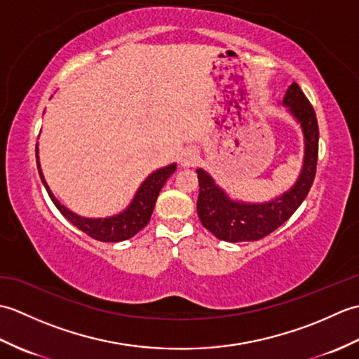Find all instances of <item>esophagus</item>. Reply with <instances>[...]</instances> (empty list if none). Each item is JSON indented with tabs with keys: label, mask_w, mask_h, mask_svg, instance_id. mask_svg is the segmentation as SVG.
<instances>
[{
	"label": "esophagus",
	"mask_w": 359,
	"mask_h": 359,
	"mask_svg": "<svg viewBox=\"0 0 359 359\" xmlns=\"http://www.w3.org/2000/svg\"><path fill=\"white\" fill-rule=\"evenodd\" d=\"M199 152L193 148H188L184 151V154L180 157V165L184 168H193L199 163Z\"/></svg>",
	"instance_id": "1"
}]
</instances>
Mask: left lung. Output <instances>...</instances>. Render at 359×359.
Instances as JSON below:
<instances>
[{
  "label": "left lung",
  "mask_w": 359,
  "mask_h": 359,
  "mask_svg": "<svg viewBox=\"0 0 359 359\" xmlns=\"http://www.w3.org/2000/svg\"><path fill=\"white\" fill-rule=\"evenodd\" d=\"M282 104L301 125L304 134V163L296 184L278 196L276 199L262 203H250L233 201L222 188L216 185L215 179L197 170L199 179V199L197 215L202 225L220 241L250 242L259 241L279 228L290 216L299 208L313 185L318 163L319 128L313 106L304 95L297 83L287 89Z\"/></svg>",
  "instance_id": "1"
}]
</instances>
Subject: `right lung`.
<instances>
[{
	"label": "right lung",
	"instance_id": "1",
	"mask_svg": "<svg viewBox=\"0 0 359 359\" xmlns=\"http://www.w3.org/2000/svg\"><path fill=\"white\" fill-rule=\"evenodd\" d=\"M35 154H36V166H38V174H40L43 185L48 191L50 201L53 205L58 208V211L69 220V222L77 226L79 230L86 233L90 238L102 242H121L126 239H131L133 236L139 233L142 228L148 225L152 211L156 207V201L158 197L160 189L163 188L165 182L170 179V175L175 171V163H171L168 166L160 168V170L154 171L151 175H148L147 180L143 182L140 188L137 189L133 202L129 203V207L118 212L116 216L104 217V219H90V217H83L75 215L71 210H67L65 205L55 199V196L52 194L48 184H46L43 171L40 168V162H38V147H35Z\"/></svg>",
	"mask_w": 359,
	"mask_h": 359
}]
</instances>
